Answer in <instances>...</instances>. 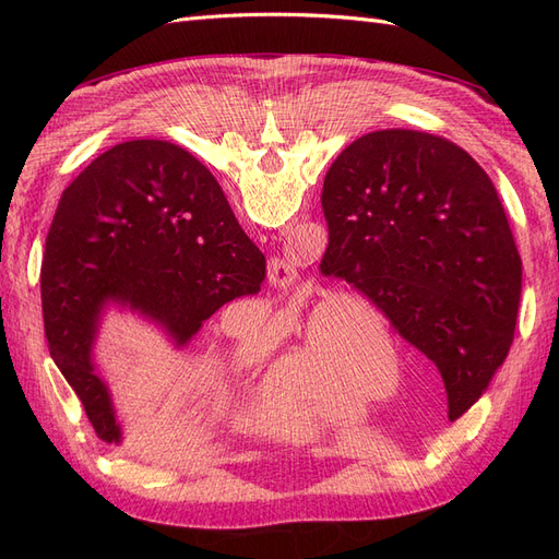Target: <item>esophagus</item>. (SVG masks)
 Masks as SVG:
<instances>
[{"label": "esophagus", "instance_id": "obj_1", "mask_svg": "<svg viewBox=\"0 0 559 559\" xmlns=\"http://www.w3.org/2000/svg\"><path fill=\"white\" fill-rule=\"evenodd\" d=\"M267 282L275 286L277 292H292L298 284V270L294 263L286 259H270L267 263Z\"/></svg>", "mask_w": 559, "mask_h": 559}]
</instances>
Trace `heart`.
<instances>
[{
  "label": "heart",
  "instance_id": "1",
  "mask_svg": "<svg viewBox=\"0 0 559 559\" xmlns=\"http://www.w3.org/2000/svg\"><path fill=\"white\" fill-rule=\"evenodd\" d=\"M296 321L298 314L294 310L253 319L251 324L240 329V347L253 357L275 352L294 331ZM310 331H314V337L306 349V357L284 380L286 392L302 405L321 413L335 411V378L319 357V345H324V341L326 359L341 380L343 392L349 396L378 394L396 370L392 337L386 335L380 319L366 302H349L345 298L324 302L314 312Z\"/></svg>",
  "mask_w": 559,
  "mask_h": 559
}]
</instances>
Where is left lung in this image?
<instances>
[{
  "mask_svg": "<svg viewBox=\"0 0 559 559\" xmlns=\"http://www.w3.org/2000/svg\"><path fill=\"white\" fill-rule=\"evenodd\" d=\"M321 270L364 294L438 366L450 419L509 357L522 261L492 179L464 148L417 130L352 142L324 179Z\"/></svg>",
  "mask_w": 559,
  "mask_h": 559,
  "instance_id": "left-lung-1",
  "label": "left lung"
}]
</instances>
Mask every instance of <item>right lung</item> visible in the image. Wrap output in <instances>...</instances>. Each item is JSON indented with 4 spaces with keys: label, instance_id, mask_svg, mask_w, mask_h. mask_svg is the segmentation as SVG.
I'll return each mask as SVG.
<instances>
[{
    "label": "right lung",
    "instance_id": "right-lung-1",
    "mask_svg": "<svg viewBox=\"0 0 559 559\" xmlns=\"http://www.w3.org/2000/svg\"><path fill=\"white\" fill-rule=\"evenodd\" d=\"M263 280L265 257L189 151L132 140L97 156L62 191L41 263L50 357L95 433L121 441L109 392L91 361L109 300L160 321L183 345L224 302L259 294Z\"/></svg>",
    "mask_w": 559,
    "mask_h": 559
}]
</instances>
